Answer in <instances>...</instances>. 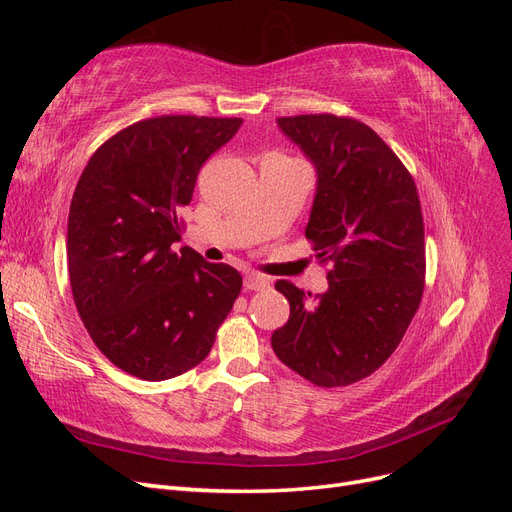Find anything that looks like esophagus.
Instances as JSON below:
<instances>
[{"instance_id": "esophagus-1", "label": "esophagus", "mask_w": 512, "mask_h": 512, "mask_svg": "<svg viewBox=\"0 0 512 512\" xmlns=\"http://www.w3.org/2000/svg\"><path fill=\"white\" fill-rule=\"evenodd\" d=\"M243 286H245V290H267L269 280H267V277H262V275H256V273H247L245 280H243Z\"/></svg>"}]
</instances>
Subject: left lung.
Listing matches in <instances>:
<instances>
[{"instance_id": "obj_1", "label": "left lung", "mask_w": 512, "mask_h": 512, "mask_svg": "<svg viewBox=\"0 0 512 512\" xmlns=\"http://www.w3.org/2000/svg\"><path fill=\"white\" fill-rule=\"evenodd\" d=\"M316 168L305 237L331 260L329 290L280 280L290 318L271 335L284 365L316 386H348L389 359L425 288V228L412 175L365 123L335 115L280 117Z\"/></svg>"}]
</instances>
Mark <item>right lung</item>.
<instances>
[{"mask_svg": "<svg viewBox=\"0 0 512 512\" xmlns=\"http://www.w3.org/2000/svg\"><path fill=\"white\" fill-rule=\"evenodd\" d=\"M243 119L162 115L98 147L68 215V273L87 333L108 361L160 382L207 359L241 275L181 239L198 170Z\"/></svg>", "mask_w": 512, "mask_h": 512, "instance_id": "add662e5", "label": "right lung"}]
</instances>
